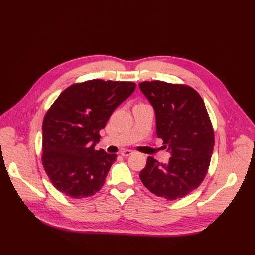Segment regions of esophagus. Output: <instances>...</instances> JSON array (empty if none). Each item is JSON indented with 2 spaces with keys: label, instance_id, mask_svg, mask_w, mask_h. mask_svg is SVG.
Listing matches in <instances>:
<instances>
[{
  "label": "esophagus",
  "instance_id": "1",
  "mask_svg": "<svg viewBox=\"0 0 255 255\" xmlns=\"http://www.w3.org/2000/svg\"><path fill=\"white\" fill-rule=\"evenodd\" d=\"M132 153H133V151H130V150H123V151L121 152V155L127 157V156H129Z\"/></svg>",
  "mask_w": 255,
  "mask_h": 255
}]
</instances>
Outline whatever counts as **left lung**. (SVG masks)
I'll return each instance as SVG.
<instances>
[{"label":"left lung","mask_w":255,"mask_h":255,"mask_svg":"<svg viewBox=\"0 0 255 255\" xmlns=\"http://www.w3.org/2000/svg\"><path fill=\"white\" fill-rule=\"evenodd\" d=\"M139 88L155 113L156 136L171 156L166 164L149 156L139 177L154 195L183 198L199 187L211 163L215 139L205 104L185 85L153 81Z\"/></svg>","instance_id":"obj_1"}]
</instances>
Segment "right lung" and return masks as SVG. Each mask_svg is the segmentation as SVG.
Listing matches in <instances>:
<instances>
[{
	"mask_svg": "<svg viewBox=\"0 0 255 255\" xmlns=\"http://www.w3.org/2000/svg\"><path fill=\"white\" fill-rule=\"evenodd\" d=\"M135 88L132 82L92 80L68 87L53 103L42 125V164L57 190L81 199L102 188L117 155L95 150L99 132Z\"/></svg>",
	"mask_w": 255,
	"mask_h": 255,
	"instance_id": "obj_1",
	"label": "right lung"
}]
</instances>
